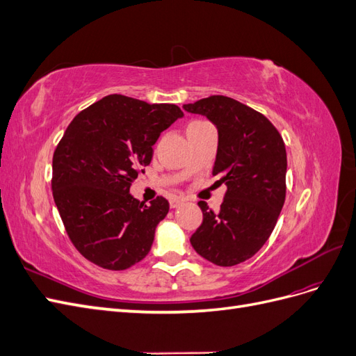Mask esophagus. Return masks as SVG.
Segmentation results:
<instances>
[{"label": "esophagus", "mask_w": 356, "mask_h": 356, "mask_svg": "<svg viewBox=\"0 0 356 356\" xmlns=\"http://www.w3.org/2000/svg\"><path fill=\"white\" fill-rule=\"evenodd\" d=\"M184 202H186L184 197H172L169 203H170V208H178V207H181V204L184 203Z\"/></svg>", "instance_id": "obj_1"}]
</instances>
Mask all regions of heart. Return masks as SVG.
<instances>
[{
    "mask_svg": "<svg viewBox=\"0 0 356 356\" xmlns=\"http://www.w3.org/2000/svg\"><path fill=\"white\" fill-rule=\"evenodd\" d=\"M199 123H203V122H200V120H195V122H191L188 126H193V124H199Z\"/></svg>",
    "mask_w": 356,
    "mask_h": 356,
    "instance_id": "b5f03b06",
    "label": "heart"
}]
</instances>
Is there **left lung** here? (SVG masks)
Returning a JSON list of instances; mask_svg holds the SVG:
<instances>
[{
	"label": "left lung",
	"instance_id": "obj_1",
	"mask_svg": "<svg viewBox=\"0 0 356 356\" xmlns=\"http://www.w3.org/2000/svg\"><path fill=\"white\" fill-rule=\"evenodd\" d=\"M218 129L212 175L227 186L218 212L207 202L200 227L190 238L208 261L230 267L255 255L270 238L286 195V152L281 134L266 115L229 96L212 95L182 106Z\"/></svg>",
	"mask_w": 356,
	"mask_h": 356
}]
</instances>
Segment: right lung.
Masks as SVG:
<instances>
[{
	"label": "right lung",
	"instance_id": "right-lung-1",
	"mask_svg": "<svg viewBox=\"0 0 356 356\" xmlns=\"http://www.w3.org/2000/svg\"><path fill=\"white\" fill-rule=\"evenodd\" d=\"M184 115L175 104L108 95L72 118L53 153L51 191L70 241L90 263L126 270L152 250L169 202L149 207L129 188L160 134Z\"/></svg>",
	"mask_w": 356,
	"mask_h": 356
}]
</instances>
